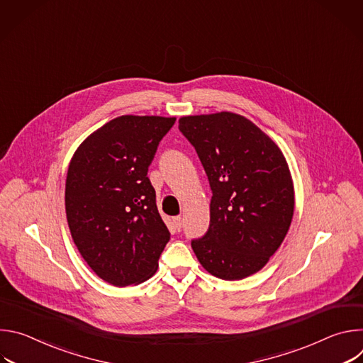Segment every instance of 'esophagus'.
<instances>
[{
	"mask_svg": "<svg viewBox=\"0 0 363 363\" xmlns=\"http://www.w3.org/2000/svg\"><path fill=\"white\" fill-rule=\"evenodd\" d=\"M172 220H174L175 228H177L178 231H181V228H182V217H181V216H178V217H174Z\"/></svg>",
	"mask_w": 363,
	"mask_h": 363,
	"instance_id": "1",
	"label": "esophagus"
}]
</instances>
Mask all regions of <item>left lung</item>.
<instances>
[{
    "label": "left lung",
    "instance_id": "1",
    "mask_svg": "<svg viewBox=\"0 0 363 363\" xmlns=\"http://www.w3.org/2000/svg\"><path fill=\"white\" fill-rule=\"evenodd\" d=\"M213 198L210 227L191 247L201 266L223 280L260 272L281 245L294 213L291 174L280 147L233 112L182 116Z\"/></svg>",
    "mask_w": 363,
    "mask_h": 363
}]
</instances>
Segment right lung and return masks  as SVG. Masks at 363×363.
Returning <instances> with one entry per match:
<instances>
[{
  "label": "right lung",
  "instance_id": "1",
  "mask_svg": "<svg viewBox=\"0 0 363 363\" xmlns=\"http://www.w3.org/2000/svg\"><path fill=\"white\" fill-rule=\"evenodd\" d=\"M177 118L119 116L76 149L66 178L72 238L89 267L116 287L158 270L169 241L147 168Z\"/></svg>",
  "mask_w": 363,
  "mask_h": 363
}]
</instances>
